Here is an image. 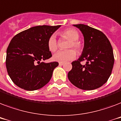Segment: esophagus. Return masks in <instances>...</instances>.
<instances>
[{"label":"esophagus","instance_id":"obj_1","mask_svg":"<svg viewBox=\"0 0 121 121\" xmlns=\"http://www.w3.org/2000/svg\"><path fill=\"white\" fill-rule=\"evenodd\" d=\"M63 64H64V63H63V62H60V63H59V65H60V66H62V65Z\"/></svg>","mask_w":121,"mask_h":121}]
</instances>
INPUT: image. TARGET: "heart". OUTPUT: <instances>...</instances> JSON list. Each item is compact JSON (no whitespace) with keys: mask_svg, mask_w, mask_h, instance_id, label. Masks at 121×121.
Masks as SVG:
<instances>
[{"mask_svg":"<svg viewBox=\"0 0 121 121\" xmlns=\"http://www.w3.org/2000/svg\"><path fill=\"white\" fill-rule=\"evenodd\" d=\"M61 36L66 38L70 42L68 44V48H73L77 52L80 53L83 49V44L78 39L79 33L73 28H69L61 33ZM48 48L51 52H55L58 49V43L55 35H51L48 40ZM77 54L73 49H68L66 51H60L53 55V58L55 61L59 62H66L73 60L76 58Z\"/></svg>","mask_w":121,"mask_h":121,"instance_id":"b5f03b06","label":"heart"}]
</instances>
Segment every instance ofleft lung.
<instances>
[{
	"mask_svg": "<svg viewBox=\"0 0 121 121\" xmlns=\"http://www.w3.org/2000/svg\"><path fill=\"white\" fill-rule=\"evenodd\" d=\"M84 36V48L77 60L72 63L68 72L70 82L78 88L94 90L107 82L112 70L114 57L112 47L102 31L84 24H75ZM86 60L82 65V61Z\"/></svg>",
	"mask_w": 121,
	"mask_h": 121,
	"instance_id": "left-lung-1",
	"label": "left lung"
}]
</instances>
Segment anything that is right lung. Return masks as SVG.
<instances>
[{
    "label": "right lung",
    "mask_w": 121,
    "mask_h": 121,
    "mask_svg": "<svg viewBox=\"0 0 121 121\" xmlns=\"http://www.w3.org/2000/svg\"><path fill=\"white\" fill-rule=\"evenodd\" d=\"M60 26H35L12 39L7 49L5 64L9 75L17 86L33 91L49 82L59 63H46L43 61L52 56L48 40Z\"/></svg>",
    "instance_id": "right-lung-1"
}]
</instances>
